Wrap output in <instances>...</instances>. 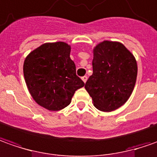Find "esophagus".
Segmentation results:
<instances>
[{
	"mask_svg": "<svg viewBox=\"0 0 157 157\" xmlns=\"http://www.w3.org/2000/svg\"><path fill=\"white\" fill-rule=\"evenodd\" d=\"M82 79L83 82L86 83V82H87V75H84V76H82Z\"/></svg>",
	"mask_w": 157,
	"mask_h": 157,
	"instance_id": "34e87169",
	"label": "esophagus"
}]
</instances>
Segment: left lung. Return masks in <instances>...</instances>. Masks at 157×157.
Masks as SVG:
<instances>
[{
    "label": "left lung",
    "instance_id": "left-lung-1",
    "mask_svg": "<svg viewBox=\"0 0 157 157\" xmlns=\"http://www.w3.org/2000/svg\"><path fill=\"white\" fill-rule=\"evenodd\" d=\"M93 75L85 84L97 109L111 112L131 96L137 75V62L122 44L104 41L94 50Z\"/></svg>",
    "mask_w": 157,
    "mask_h": 157
}]
</instances>
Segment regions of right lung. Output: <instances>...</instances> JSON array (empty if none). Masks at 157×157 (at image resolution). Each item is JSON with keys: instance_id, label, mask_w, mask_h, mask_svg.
Listing matches in <instances>:
<instances>
[{"instance_id": "obj_1", "label": "right lung", "mask_w": 157, "mask_h": 157, "mask_svg": "<svg viewBox=\"0 0 157 157\" xmlns=\"http://www.w3.org/2000/svg\"><path fill=\"white\" fill-rule=\"evenodd\" d=\"M70 54L67 44L48 43L31 52L24 62V76L31 95L50 111L70 105L75 92L85 85L76 75Z\"/></svg>"}]
</instances>
